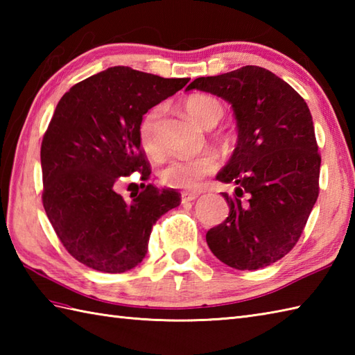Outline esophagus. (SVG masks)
I'll return each mask as SVG.
<instances>
[{
	"mask_svg": "<svg viewBox=\"0 0 355 355\" xmlns=\"http://www.w3.org/2000/svg\"><path fill=\"white\" fill-rule=\"evenodd\" d=\"M198 198V193H192V192H183L182 193V202H187V201H193Z\"/></svg>",
	"mask_w": 355,
	"mask_h": 355,
	"instance_id": "esophagus-1",
	"label": "esophagus"
}]
</instances>
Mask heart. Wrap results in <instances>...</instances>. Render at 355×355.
<instances>
[{
	"instance_id": "b5f03b06",
	"label": "heart",
	"mask_w": 355,
	"mask_h": 355,
	"mask_svg": "<svg viewBox=\"0 0 355 355\" xmlns=\"http://www.w3.org/2000/svg\"><path fill=\"white\" fill-rule=\"evenodd\" d=\"M162 107L149 110L139 125V139L143 149L150 155L160 154L158 123ZM184 111L195 123L202 128H214L224 116L223 105L215 97L207 94H192L184 101ZM218 169V160L212 154L193 158H172L160 171L162 183L175 189L193 191L201 184V180Z\"/></svg>"
}]
</instances>
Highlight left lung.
Returning a JSON list of instances; mask_svg holds the SVG:
<instances>
[{
    "mask_svg": "<svg viewBox=\"0 0 355 355\" xmlns=\"http://www.w3.org/2000/svg\"><path fill=\"white\" fill-rule=\"evenodd\" d=\"M221 97L236 120V148L216 180L229 216L206 233L218 259L258 270L296 245L319 197L320 155L306 102L271 71L256 65L195 79L186 88Z\"/></svg>",
    "mask_w": 355,
    "mask_h": 355,
    "instance_id": "obj_1",
    "label": "left lung"
}]
</instances>
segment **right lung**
<instances>
[{"label": "right lung", "mask_w": 355, "mask_h": 355, "mask_svg": "<svg viewBox=\"0 0 355 355\" xmlns=\"http://www.w3.org/2000/svg\"><path fill=\"white\" fill-rule=\"evenodd\" d=\"M189 78L111 67L79 82L59 101L41 146L42 202L74 259L103 273H125L145 259L158 218L180 206L173 189L145 186L125 201L120 177H149L139 125L148 110Z\"/></svg>", "instance_id": "1"}]
</instances>
